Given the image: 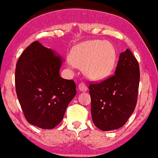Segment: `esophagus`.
Instances as JSON below:
<instances>
[{
  "mask_svg": "<svg viewBox=\"0 0 158 158\" xmlns=\"http://www.w3.org/2000/svg\"><path fill=\"white\" fill-rule=\"evenodd\" d=\"M79 89L80 91L87 90V86H86V83H84V82H80V83L79 84Z\"/></svg>",
  "mask_w": 158,
  "mask_h": 158,
  "instance_id": "obj_1",
  "label": "esophagus"
}]
</instances>
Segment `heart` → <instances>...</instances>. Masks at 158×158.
<instances>
[{
    "label": "heart",
    "mask_w": 158,
    "mask_h": 158,
    "mask_svg": "<svg viewBox=\"0 0 158 158\" xmlns=\"http://www.w3.org/2000/svg\"><path fill=\"white\" fill-rule=\"evenodd\" d=\"M70 61L82 68L84 74L94 80H101L111 73L116 61L113 45L102 40H88L75 46L69 54Z\"/></svg>",
    "instance_id": "obj_1"
}]
</instances>
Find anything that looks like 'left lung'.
I'll use <instances>...</instances> for the list:
<instances>
[{
  "label": "left lung",
  "mask_w": 158,
  "mask_h": 158,
  "mask_svg": "<svg viewBox=\"0 0 158 158\" xmlns=\"http://www.w3.org/2000/svg\"><path fill=\"white\" fill-rule=\"evenodd\" d=\"M139 84V66L130 50L121 53L114 74L99 82H90L91 114L102 131L118 129L134 111Z\"/></svg>",
  "instance_id": "8db88e82"
}]
</instances>
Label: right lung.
<instances>
[{"label":"right lung","mask_w":158,"mask_h":158,"mask_svg":"<svg viewBox=\"0 0 158 158\" xmlns=\"http://www.w3.org/2000/svg\"><path fill=\"white\" fill-rule=\"evenodd\" d=\"M62 60L38 41L20 55L15 69V90L29 123L44 129L57 126L76 94L72 79L59 76Z\"/></svg>","instance_id":"1"}]
</instances>
